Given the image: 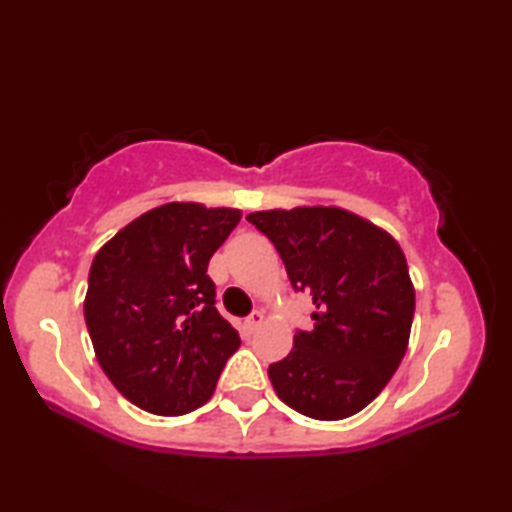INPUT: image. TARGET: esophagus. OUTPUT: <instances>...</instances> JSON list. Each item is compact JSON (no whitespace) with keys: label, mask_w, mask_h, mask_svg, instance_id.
<instances>
[{"label":"esophagus","mask_w":512,"mask_h":512,"mask_svg":"<svg viewBox=\"0 0 512 512\" xmlns=\"http://www.w3.org/2000/svg\"><path fill=\"white\" fill-rule=\"evenodd\" d=\"M262 323H264V314L262 311H253V314H250L246 320H244V329L248 334H253L257 327H262Z\"/></svg>","instance_id":"1"}]
</instances>
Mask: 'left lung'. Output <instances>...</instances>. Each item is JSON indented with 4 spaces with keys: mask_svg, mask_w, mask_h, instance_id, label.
<instances>
[{
    "mask_svg": "<svg viewBox=\"0 0 512 512\" xmlns=\"http://www.w3.org/2000/svg\"><path fill=\"white\" fill-rule=\"evenodd\" d=\"M293 289L314 300V329L293 336L289 357L268 366L280 400L307 418L359 413L395 375L411 336L415 289L397 241L334 205L253 212Z\"/></svg>",
    "mask_w": 512,
    "mask_h": 512,
    "instance_id": "1",
    "label": "left lung"
}]
</instances>
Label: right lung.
Wrapping results in <instances>:
<instances>
[{
  "label": "right lung",
  "instance_id": "add662e5",
  "mask_svg": "<svg viewBox=\"0 0 512 512\" xmlns=\"http://www.w3.org/2000/svg\"><path fill=\"white\" fill-rule=\"evenodd\" d=\"M241 210L173 201L144 212L94 255L83 314L99 366L153 415L210 400L241 345L214 307L207 264Z\"/></svg>",
  "mask_w": 512,
  "mask_h": 512
}]
</instances>
